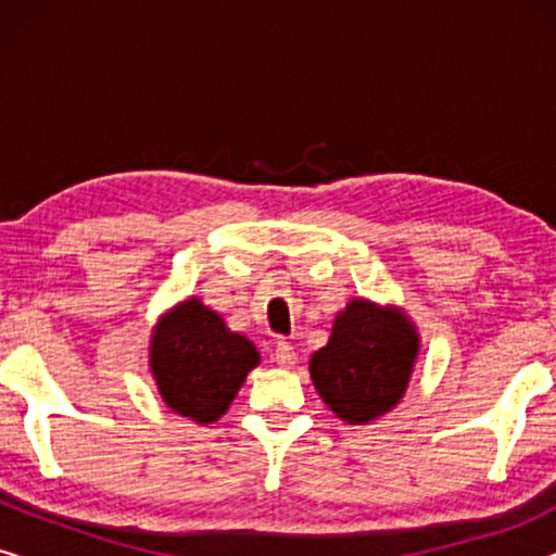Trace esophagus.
<instances>
[{"instance_id":"esophagus-1","label":"esophagus","mask_w":556,"mask_h":556,"mask_svg":"<svg viewBox=\"0 0 556 556\" xmlns=\"http://www.w3.org/2000/svg\"><path fill=\"white\" fill-rule=\"evenodd\" d=\"M276 362L280 364L283 369H293L295 364H299V354H295V349L288 344V341H276Z\"/></svg>"}]
</instances>
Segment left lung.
Here are the masks:
<instances>
[{
    "mask_svg": "<svg viewBox=\"0 0 556 556\" xmlns=\"http://www.w3.org/2000/svg\"><path fill=\"white\" fill-rule=\"evenodd\" d=\"M417 346L405 316L354 299L333 321L329 344L311 356V379L337 417L367 425L405 394Z\"/></svg>",
    "mask_w": 556,
    "mask_h": 556,
    "instance_id": "obj_1",
    "label": "left lung"
}]
</instances>
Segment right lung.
<instances>
[{
	"instance_id": "right-lung-1",
	"label": "right lung",
	"mask_w": 556,
	"mask_h": 556,
	"mask_svg": "<svg viewBox=\"0 0 556 556\" xmlns=\"http://www.w3.org/2000/svg\"><path fill=\"white\" fill-rule=\"evenodd\" d=\"M257 362L253 341L227 329L200 299L166 314L151 339L159 392L174 413L197 422H215L225 415Z\"/></svg>"
}]
</instances>
